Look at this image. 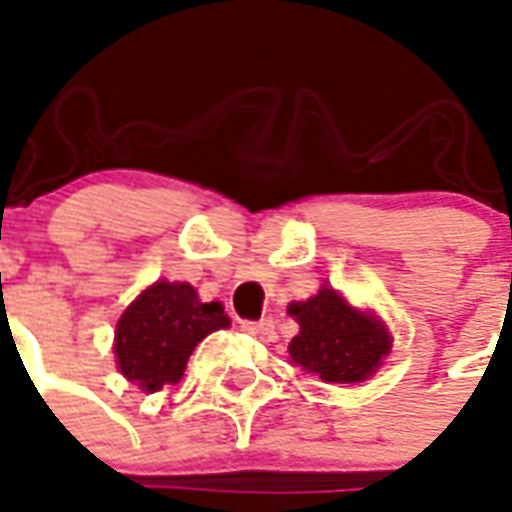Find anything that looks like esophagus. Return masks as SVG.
I'll list each match as a JSON object with an SVG mask.
<instances>
[{
    "instance_id": "obj_1",
    "label": "esophagus",
    "mask_w": 512,
    "mask_h": 512,
    "mask_svg": "<svg viewBox=\"0 0 512 512\" xmlns=\"http://www.w3.org/2000/svg\"><path fill=\"white\" fill-rule=\"evenodd\" d=\"M271 328H274V323L271 320H244L241 323V331H246L249 336H266V333H271Z\"/></svg>"
}]
</instances>
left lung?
<instances>
[{"label":"left lung","instance_id":"obj_1","mask_svg":"<svg viewBox=\"0 0 512 512\" xmlns=\"http://www.w3.org/2000/svg\"><path fill=\"white\" fill-rule=\"evenodd\" d=\"M290 314L301 331L287 350L295 363L325 382L366 380L391 350L385 325L352 309L331 287H323L304 304H293Z\"/></svg>","mask_w":512,"mask_h":512}]
</instances>
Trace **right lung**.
<instances>
[{
  "instance_id": "add662e5",
  "label": "right lung",
  "mask_w": 512,
  "mask_h": 512,
  "mask_svg": "<svg viewBox=\"0 0 512 512\" xmlns=\"http://www.w3.org/2000/svg\"><path fill=\"white\" fill-rule=\"evenodd\" d=\"M227 325L222 304H200L192 285L162 279L143 290L116 325L121 374L143 391H160L162 385L181 380L198 342Z\"/></svg>"
}]
</instances>
